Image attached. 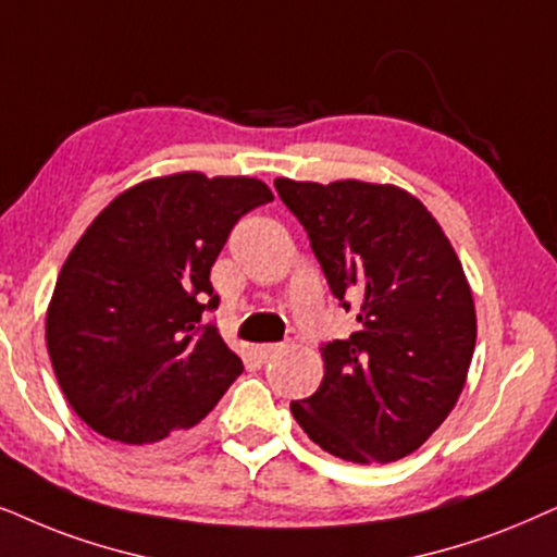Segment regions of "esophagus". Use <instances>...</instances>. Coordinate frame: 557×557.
<instances>
[{
	"label": "esophagus",
	"mask_w": 557,
	"mask_h": 557,
	"mask_svg": "<svg viewBox=\"0 0 557 557\" xmlns=\"http://www.w3.org/2000/svg\"><path fill=\"white\" fill-rule=\"evenodd\" d=\"M281 348H284V345H281V343H263V345H256V356L261 358V360H265V358H271L273 352H278Z\"/></svg>",
	"instance_id": "obj_1"
}]
</instances>
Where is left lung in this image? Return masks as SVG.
Segmentation results:
<instances>
[{"instance_id":"left-lung-1","label":"left lung","mask_w":557,"mask_h":557,"mask_svg":"<svg viewBox=\"0 0 557 557\" xmlns=\"http://www.w3.org/2000/svg\"><path fill=\"white\" fill-rule=\"evenodd\" d=\"M332 294L358 327L322 348V384L292 414L309 440L350 463H392L447 420L475 348L463 263L420 199L394 184L278 176Z\"/></svg>"}]
</instances>
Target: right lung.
Masks as SVG:
<instances>
[{
	"instance_id": "right-lung-1",
	"label": "right lung",
	"mask_w": 557,
	"mask_h": 557,
	"mask_svg": "<svg viewBox=\"0 0 557 557\" xmlns=\"http://www.w3.org/2000/svg\"><path fill=\"white\" fill-rule=\"evenodd\" d=\"M273 199L261 178H146L91 220L58 273L46 343L71 409L120 447L161 453L205 420L243 360L205 309L230 230Z\"/></svg>"
}]
</instances>
